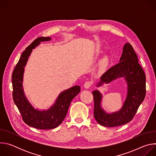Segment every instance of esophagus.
Here are the masks:
<instances>
[{
    "mask_svg": "<svg viewBox=\"0 0 156 156\" xmlns=\"http://www.w3.org/2000/svg\"><path fill=\"white\" fill-rule=\"evenodd\" d=\"M92 84H93V82L92 81H86L84 84V87L86 89H88V88H90Z\"/></svg>",
    "mask_w": 156,
    "mask_h": 156,
    "instance_id": "34e87169",
    "label": "esophagus"
}]
</instances>
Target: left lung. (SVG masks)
<instances>
[{
	"mask_svg": "<svg viewBox=\"0 0 156 156\" xmlns=\"http://www.w3.org/2000/svg\"><path fill=\"white\" fill-rule=\"evenodd\" d=\"M120 78H123L126 83L127 94L122 108L117 112H106L101 105L102 94L98 90L93 91L94 116L102 126L114 127L129 122L146 96V75L139 64L137 55L128 42L123 46L120 62L102 75L97 86L108 84Z\"/></svg>",
	"mask_w": 156,
	"mask_h": 156,
	"instance_id": "8db88e82",
	"label": "left lung"
}]
</instances>
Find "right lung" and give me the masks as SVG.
Segmentation results:
<instances>
[{
    "mask_svg": "<svg viewBox=\"0 0 156 156\" xmlns=\"http://www.w3.org/2000/svg\"><path fill=\"white\" fill-rule=\"evenodd\" d=\"M50 37H40L36 39L22 53L12 76L13 99L21 115L22 119L28 125L40 129H53L60 125L68 112L72 99L80 92V86H74L62 91L54 104L48 110H40L35 108L26 97L23 87L25 67L33 49L41 42L49 41Z\"/></svg>",
    "mask_w": 156,
    "mask_h": 156,
    "instance_id": "right-lung-1",
    "label": "right lung"
}]
</instances>
